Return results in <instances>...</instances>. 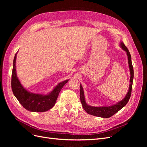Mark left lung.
I'll list each match as a JSON object with an SVG mask.
<instances>
[{
    "label": "left lung",
    "mask_w": 147,
    "mask_h": 147,
    "mask_svg": "<svg viewBox=\"0 0 147 147\" xmlns=\"http://www.w3.org/2000/svg\"><path fill=\"white\" fill-rule=\"evenodd\" d=\"M119 47L123 49V50H124L126 53V55L127 56V60H128L129 69V71H130V75H131L130 80H129L130 84H129V86L127 94L122 100L112 105L98 106V107L92 106L86 103L82 84H80V97L82 105L83 106L84 110H85L88 114L93 115V116L99 117L101 118H107L111 117L112 116H113L114 114L117 113L119 110H120L122 108H123L127 104L129 100L130 99V97L131 95V91H132L133 79H134V69H133V67L132 64L131 56L129 51L126 46L124 45V44L123 42H120Z\"/></svg>",
    "instance_id": "obj_1"
}]
</instances>
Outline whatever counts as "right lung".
<instances>
[{
  "label": "right lung",
  "mask_w": 147,
  "mask_h": 147,
  "mask_svg": "<svg viewBox=\"0 0 147 147\" xmlns=\"http://www.w3.org/2000/svg\"><path fill=\"white\" fill-rule=\"evenodd\" d=\"M17 53L13 59L11 75V89L13 94L23 107L29 112H47L55 105L61 89L69 82V79L59 83L50 92L47 94L31 92L22 85L17 77L16 67Z\"/></svg>",
  "instance_id": "1"
}]
</instances>
